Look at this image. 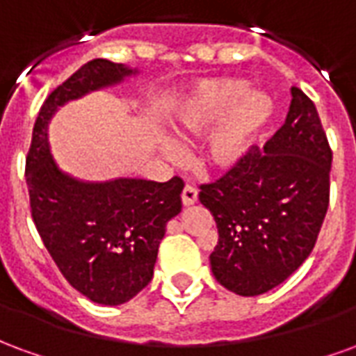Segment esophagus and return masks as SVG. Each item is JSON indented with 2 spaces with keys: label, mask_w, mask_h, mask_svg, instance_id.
I'll list each match as a JSON object with an SVG mask.
<instances>
[{
  "label": "esophagus",
  "mask_w": 356,
  "mask_h": 356,
  "mask_svg": "<svg viewBox=\"0 0 356 356\" xmlns=\"http://www.w3.org/2000/svg\"><path fill=\"white\" fill-rule=\"evenodd\" d=\"M181 200H183L185 206H193L194 202L198 200V191L193 185H186L183 188V194H181Z\"/></svg>",
  "instance_id": "esophagus-1"
}]
</instances>
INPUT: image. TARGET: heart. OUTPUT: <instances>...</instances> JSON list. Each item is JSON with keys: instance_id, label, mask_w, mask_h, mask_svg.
Masks as SVG:
<instances>
[{"instance_id": "obj_1", "label": "heart", "mask_w": 356, "mask_h": 356, "mask_svg": "<svg viewBox=\"0 0 356 356\" xmlns=\"http://www.w3.org/2000/svg\"><path fill=\"white\" fill-rule=\"evenodd\" d=\"M275 116V102L263 91L248 89L240 78H208L194 83L171 108L170 129L179 140L208 139L202 163L213 171H229L248 154L255 139ZM170 160L181 158V148L170 139L160 143Z\"/></svg>"}]
</instances>
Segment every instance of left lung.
<instances>
[{
	"label": "left lung",
	"instance_id": "obj_1",
	"mask_svg": "<svg viewBox=\"0 0 356 356\" xmlns=\"http://www.w3.org/2000/svg\"><path fill=\"white\" fill-rule=\"evenodd\" d=\"M332 148L314 102L291 88L286 122L223 177L200 185L219 240L216 280L238 296L282 284L313 252L330 202Z\"/></svg>",
	"mask_w": 356,
	"mask_h": 356
}]
</instances>
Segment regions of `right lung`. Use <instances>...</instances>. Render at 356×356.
I'll return each instance as SVG.
<instances>
[{"label": "right lung", "instance_id": "right-lung-1", "mask_svg": "<svg viewBox=\"0 0 356 356\" xmlns=\"http://www.w3.org/2000/svg\"><path fill=\"white\" fill-rule=\"evenodd\" d=\"M135 74L93 58L45 99L26 156L32 219L68 284L101 305H122L152 280L165 225L181 211L183 179L168 183L114 179L88 183L60 170L47 125L58 106Z\"/></svg>", "mask_w": 356, "mask_h": 356}]
</instances>
